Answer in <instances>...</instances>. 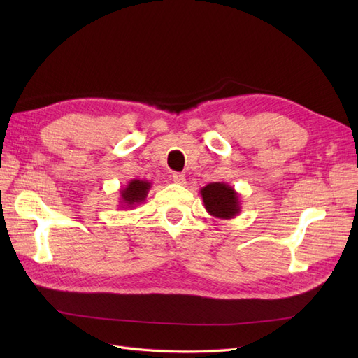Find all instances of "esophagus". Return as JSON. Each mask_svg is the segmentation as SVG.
I'll return each instance as SVG.
<instances>
[{
  "label": "esophagus",
  "instance_id": "34e87169",
  "mask_svg": "<svg viewBox=\"0 0 358 358\" xmlns=\"http://www.w3.org/2000/svg\"><path fill=\"white\" fill-rule=\"evenodd\" d=\"M171 179H173V182L178 183V185H185V183H187V179H185V176L182 175V173H173Z\"/></svg>",
  "mask_w": 358,
  "mask_h": 358
}]
</instances>
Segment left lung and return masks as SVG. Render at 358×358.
Wrapping results in <instances>:
<instances>
[{
	"instance_id": "left-lung-1",
	"label": "left lung",
	"mask_w": 358,
	"mask_h": 358,
	"mask_svg": "<svg viewBox=\"0 0 358 358\" xmlns=\"http://www.w3.org/2000/svg\"><path fill=\"white\" fill-rule=\"evenodd\" d=\"M204 209L220 220H231L241 213L239 192L225 182H212L200 189Z\"/></svg>"
}]
</instances>
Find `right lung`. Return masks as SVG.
Here are the masks:
<instances>
[{"mask_svg":"<svg viewBox=\"0 0 358 358\" xmlns=\"http://www.w3.org/2000/svg\"><path fill=\"white\" fill-rule=\"evenodd\" d=\"M152 187V183L149 180H142V179H131L127 185L119 191L121 197H119V203H121L122 209H134L136 206L140 203H143L148 197V192Z\"/></svg>","mask_w":358,"mask_h":358,"instance_id":"obj_1","label":"right lung"}]
</instances>
